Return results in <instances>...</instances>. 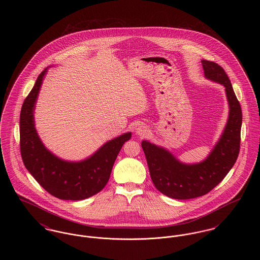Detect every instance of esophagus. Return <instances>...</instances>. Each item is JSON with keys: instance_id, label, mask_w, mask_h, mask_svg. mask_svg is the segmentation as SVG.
Masks as SVG:
<instances>
[{"instance_id": "34e87169", "label": "esophagus", "mask_w": 260, "mask_h": 260, "mask_svg": "<svg viewBox=\"0 0 260 260\" xmlns=\"http://www.w3.org/2000/svg\"><path fill=\"white\" fill-rule=\"evenodd\" d=\"M148 128L147 126H145L144 124H139L137 127H136V135L140 136H146L148 134Z\"/></svg>"}]
</instances>
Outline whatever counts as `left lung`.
<instances>
[{"label": "left lung", "instance_id": "left-lung-1", "mask_svg": "<svg viewBox=\"0 0 260 260\" xmlns=\"http://www.w3.org/2000/svg\"><path fill=\"white\" fill-rule=\"evenodd\" d=\"M202 64L205 77L225 87L229 105L225 128L207 159L188 165L178 161L167 149L147 140L141 142L154 185L170 198L187 200L209 193L233 168L240 151L242 109L231 82L217 63L203 59Z\"/></svg>", "mask_w": 260, "mask_h": 260}]
</instances>
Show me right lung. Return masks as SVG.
<instances>
[{"label": "right lung", "mask_w": 260, "mask_h": 260, "mask_svg": "<svg viewBox=\"0 0 260 260\" xmlns=\"http://www.w3.org/2000/svg\"><path fill=\"white\" fill-rule=\"evenodd\" d=\"M46 68L25 99L19 120L20 151L25 168L38 183L50 195L61 199L80 201L100 192L107 184L115 160L132 133H125L106 142L81 161H64L45 147L35 128L34 110Z\"/></svg>", "instance_id": "right-lung-1"}]
</instances>
